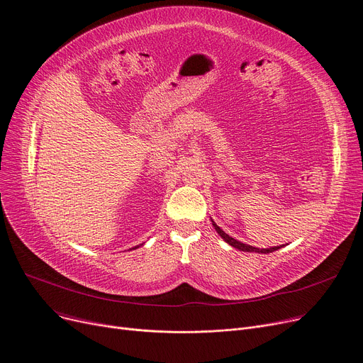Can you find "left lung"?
<instances>
[{"mask_svg": "<svg viewBox=\"0 0 363 363\" xmlns=\"http://www.w3.org/2000/svg\"><path fill=\"white\" fill-rule=\"evenodd\" d=\"M212 225L215 226V230H216V233L223 238V241L225 242H228L230 245H233L234 249H238L240 252H249V253H262V255H268V253H272V252H275V250H278V249H281V245L278 247V245H275V247H269V249H257V247H253V245H249V244H244V242H241V241H238V240H235V238H233V237H230L226 233H223L220 228L215 223V220L212 219Z\"/></svg>", "mask_w": 363, "mask_h": 363, "instance_id": "obj_1", "label": "left lung"}]
</instances>
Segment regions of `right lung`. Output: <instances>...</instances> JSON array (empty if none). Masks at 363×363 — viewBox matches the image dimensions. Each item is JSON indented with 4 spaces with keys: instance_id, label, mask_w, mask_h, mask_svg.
<instances>
[{
    "instance_id": "right-lung-1",
    "label": "right lung",
    "mask_w": 363,
    "mask_h": 363,
    "mask_svg": "<svg viewBox=\"0 0 363 363\" xmlns=\"http://www.w3.org/2000/svg\"><path fill=\"white\" fill-rule=\"evenodd\" d=\"M141 245H143V244H141ZM138 247H140V245H137V247H132V249H130V250H135V249H138Z\"/></svg>"
}]
</instances>
